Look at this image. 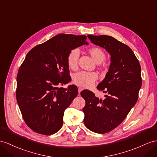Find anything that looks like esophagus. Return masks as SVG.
Returning a JSON list of instances; mask_svg holds the SVG:
<instances>
[{"instance_id": "34e87169", "label": "esophagus", "mask_w": 157, "mask_h": 157, "mask_svg": "<svg viewBox=\"0 0 157 157\" xmlns=\"http://www.w3.org/2000/svg\"><path fill=\"white\" fill-rule=\"evenodd\" d=\"M82 90H83V89H82V87H79V88H78V93H79V94L81 93V91H82Z\"/></svg>"}]
</instances>
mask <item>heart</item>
Segmentation results:
<instances>
[{"mask_svg": "<svg viewBox=\"0 0 157 157\" xmlns=\"http://www.w3.org/2000/svg\"><path fill=\"white\" fill-rule=\"evenodd\" d=\"M91 57L94 61L99 63L101 67H105V64L103 62L105 60L106 55L105 52L99 47H92L88 50ZM79 51L76 49L71 50L67 56V64L71 70H75L78 67V61L79 58ZM98 78V74L95 72L79 71L76 73L73 77L74 83L78 86L88 88L94 85L95 82Z\"/></svg>", "mask_w": 157, "mask_h": 157, "instance_id": "heart-1", "label": "heart"}]
</instances>
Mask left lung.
Masks as SVG:
<instances>
[{
	"label": "left lung",
	"mask_w": 157,
	"mask_h": 157,
	"mask_svg": "<svg viewBox=\"0 0 157 157\" xmlns=\"http://www.w3.org/2000/svg\"><path fill=\"white\" fill-rule=\"evenodd\" d=\"M87 37L111 56L109 70L97 87L107 94L105 98L99 99L90 90L81 92L86 101L84 124L90 131L103 134L121 123L135 105L142 85L141 69L133 52L126 44L107 35Z\"/></svg>",
	"instance_id": "left-lung-1"
}]
</instances>
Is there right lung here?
Segmentation results:
<instances>
[{"label":"right lung","instance_id":"obj_1","mask_svg":"<svg viewBox=\"0 0 157 157\" xmlns=\"http://www.w3.org/2000/svg\"><path fill=\"white\" fill-rule=\"evenodd\" d=\"M85 35L59 34L33 48L18 70L17 100L25 123L39 134L51 135L62 127L64 111L78 95L71 81L67 56L86 42Z\"/></svg>","mask_w":157,"mask_h":157}]
</instances>
